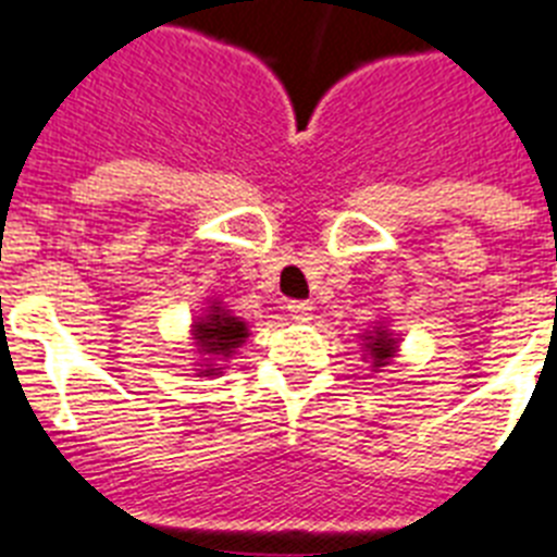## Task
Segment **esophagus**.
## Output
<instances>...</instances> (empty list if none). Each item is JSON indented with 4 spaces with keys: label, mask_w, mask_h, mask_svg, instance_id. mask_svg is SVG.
<instances>
[{
    "label": "esophagus",
    "mask_w": 557,
    "mask_h": 557,
    "mask_svg": "<svg viewBox=\"0 0 557 557\" xmlns=\"http://www.w3.org/2000/svg\"><path fill=\"white\" fill-rule=\"evenodd\" d=\"M288 311H292V317L297 322H308L311 320V311H314V306L306 300H292L288 302Z\"/></svg>",
    "instance_id": "34e87169"
}]
</instances>
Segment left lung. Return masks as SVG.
<instances>
[{
    "label": "left lung",
    "instance_id": "obj_1",
    "mask_svg": "<svg viewBox=\"0 0 557 557\" xmlns=\"http://www.w3.org/2000/svg\"><path fill=\"white\" fill-rule=\"evenodd\" d=\"M366 348L371 350L373 357V368L385 366L387 359L394 357V339H387L385 331H376V336H366Z\"/></svg>",
    "mask_w": 557,
    "mask_h": 557
}]
</instances>
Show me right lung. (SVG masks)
Listing matches in <instances>:
<instances>
[{
    "label": "right lung",
    "instance_id": "add662e5",
    "mask_svg": "<svg viewBox=\"0 0 557 557\" xmlns=\"http://www.w3.org/2000/svg\"><path fill=\"white\" fill-rule=\"evenodd\" d=\"M195 339H198V345L207 354H223V357H228L232 348H237L246 339V325L237 317L226 314L223 308L212 306L207 320L195 322Z\"/></svg>",
    "mask_w": 557,
    "mask_h": 557
}]
</instances>
